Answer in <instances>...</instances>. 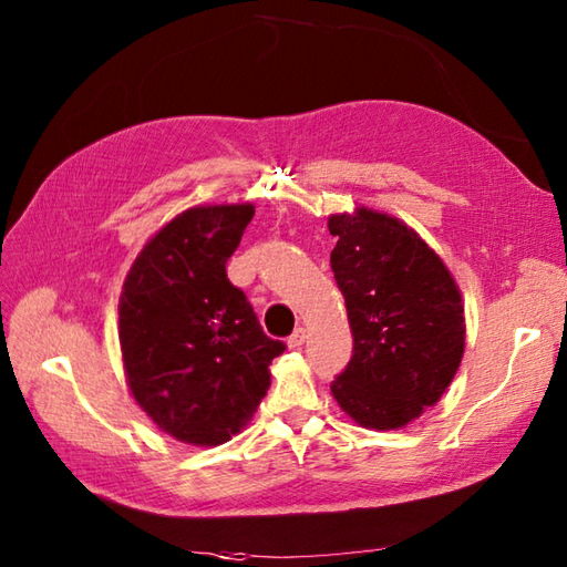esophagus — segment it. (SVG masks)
I'll return each instance as SVG.
<instances>
[{
	"mask_svg": "<svg viewBox=\"0 0 567 567\" xmlns=\"http://www.w3.org/2000/svg\"><path fill=\"white\" fill-rule=\"evenodd\" d=\"M307 341V331L305 329H297L290 339H287V348H292V351H297V348H302V343Z\"/></svg>",
	"mask_w": 567,
	"mask_h": 567,
	"instance_id": "1",
	"label": "esophagus"
}]
</instances>
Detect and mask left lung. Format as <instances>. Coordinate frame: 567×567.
<instances>
[{
	"instance_id": "obj_1",
	"label": "left lung",
	"mask_w": 567,
	"mask_h": 567,
	"mask_svg": "<svg viewBox=\"0 0 567 567\" xmlns=\"http://www.w3.org/2000/svg\"><path fill=\"white\" fill-rule=\"evenodd\" d=\"M331 270L353 358L331 394L358 426L404 429L449 390L465 353V305L443 258L412 226L368 209L329 216Z\"/></svg>"
}]
</instances>
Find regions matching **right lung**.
<instances>
[{
  "instance_id": "1",
  "label": "right lung",
  "mask_w": 567,
  "mask_h": 567,
  "mask_svg": "<svg viewBox=\"0 0 567 567\" xmlns=\"http://www.w3.org/2000/svg\"><path fill=\"white\" fill-rule=\"evenodd\" d=\"M256 207L197 204L155 231L118 297L128 394L167 436L221 445L246 429L285 351L262 333L226 262Z\"/></svg>"
}]
</instances>
